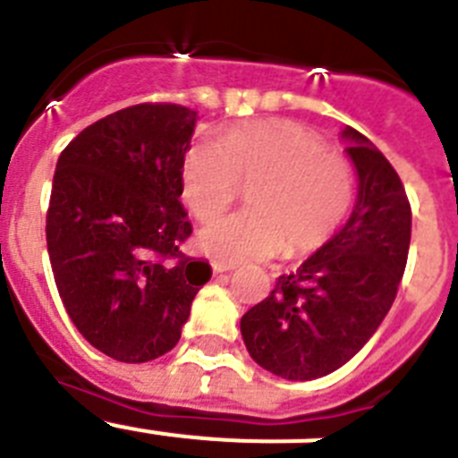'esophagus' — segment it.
<instances>
[{
    "label": "esophagus",
    "mask_w": 458,
    "mask_h": 458,
    "mask_svg": "<svg viewBox=\"0 0 458 458\" xmlns=\"http://www.w3.org/2000/svg\"><path fill=\"white\" fill-rule=\"evenodd\" d=\"M233 268H236L233 264H225V261H213V270H216V273H232Z\"/></svg>",
    "instance_id": "1"
}]
</instances>
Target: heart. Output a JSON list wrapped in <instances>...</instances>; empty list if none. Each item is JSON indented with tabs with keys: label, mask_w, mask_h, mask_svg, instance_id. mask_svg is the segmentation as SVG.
<instances>
[{
	"label": "heart",
	"mask_w": 458,
	"mask_h": 458,
	"mask_svg": "<svg viewBox=\"0 0 458 458\" xmlns=\"http://www.w3.org/2000/svg\"><path fill=\"white\" fill-rule=\"evenodd\" d=\"M241 183L254 190L248 213L201 226L199 245L225 264L254 259L307 257L326 245L349 217L355 201V169L349 157L293 121L238 125L225 141L199 137L181 165V197L199 220L232 206Z\"/></svg>",
	"instance_id": "1"
}]
</instances>
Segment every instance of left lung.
Returning a JSON list of instances; mask_svg holds the SVG:
<instances>
[{"instance_id": "obj_1", "label": "left lung", "mask_w": 458, "mask_h": 458, "mask_svg": "<svg viewBox=\"0 0 458 458\" xmlns=\"http://www.w3.org/2000/svg\"><path fill=\"white\" fill-rule=\"evenodd\" d=\"M358 169L349 222L241 318L257 365L289 380L346 365L390 311L411 248V204L399 174L362 132L346 125Z\"/></svg>"}]
</instances>
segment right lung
I'll return each instance as SVG.
<instances>
[{
	"instance_id": "right-lung-1",
	"label": "right lung",
	"mask_w": 458,
	"mask_h": 458,
	"mask_svg": "<svg viewBox=\"0 0 458 458\" xmlns=\"http://www.w3.org/2000/svg\"><path fill=\"white\" fill-rule=\"evenodd\" d=\"M197 112L141 103L87 125L62 151L46 217L47 254L68 317L119 362L172 351L208 261L181 252L192 225L181 165Z\"/></svg>"
}]
</instances>
